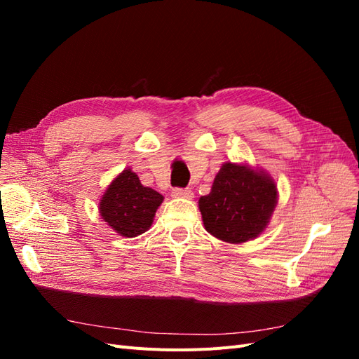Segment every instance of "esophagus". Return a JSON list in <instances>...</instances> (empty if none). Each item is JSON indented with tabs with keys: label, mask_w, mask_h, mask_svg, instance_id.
<instances>
[{
	"label": "esophagus",
	"mask_w": 359,
	"mask_h": 359,
	"mask_svg": "<svg viewBox=\"0 0 359 359\" xmlns=\"http://www.w3.org/2000/svg\"><path fill=\"white\" fill-rule=\"evenodd\" d=\"M172 196L173 198H181V199H191L193 191L190 189H173Z\"/></svg>",
	"instance_id": "esophagus-1"
}]
</instances>
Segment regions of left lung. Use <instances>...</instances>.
<instances>
[{
  "instance_id": "1",
  "label": "left lung",
  "mask_w": 359,
  "mask_h": 359,
  "mask_svg": "<svg viewBox=\"0 0 359 359\" xmlns=\"http://www.w3.org/2000/svg\"><path fill=\"white\" fill-rule=\"evenodd\" d=\"M277 186L265 170L226 161L210 194L199 199L206 232L231 244L255 240L277 205Z\"/></svg>"
}]
</instances>
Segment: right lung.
I'll return each mask as SVG.
<instances>
[{
	"instance_id": "obj_1",
	"label": "right lung",
	"mask_w": 359,
	"mask_h": 359,
	"mask_svg": "<svg viewBox=\"0 0 359 359\" xmlns=\"http://www.w3.org/2000/svg\"><path fill=\"white\" fill-rule=\"evenodd\" d=\"M163 202V196L140 184L132 169H124L102 194L99 211L112 229L126 238L147 232Z\"/></svg>"
}]
</instances>
